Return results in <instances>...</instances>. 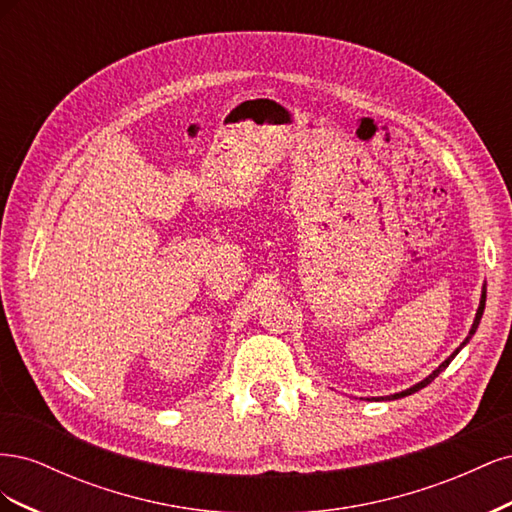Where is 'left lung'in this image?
Returning a JSON list of instances; mask_svg holds the SVG:
<instances>
[{
  "mask_svg": "<svg viewBox=\"0 0 512 512\" xmlns=\"http://www.w3.org/2000/svg\"><path fill=\"white\" fill-rule=\"evenodd\" d=\"M485 301H487V288H485V284H483V292H480V303H478V309H476V316H474V322H472V329H470V333H468V337L466 339H463V342H461V346L451 354V356H448V359L446 361H442L436 369H433L431 371V374L427 376V378H423L421 382H416L414 386H410V389H406V391H399V393H393V395H386V397H371V399H376V401H386V399H401V397H406V395H412V393H416V391H421V389H425V386L427 384H431L433 380H436L440 374H442V371L448 367V365H451V361L455 359V356L459 354V350L463 348V346H466L468 342H470V339H472V335L476 333V329H478V324H480V318H483V312H485Z\"/></svg>",
  "mask_w": 512,
  "mask_h": 512,
  "instance_id": "1",
  "label": "left lung"
}]
</instances>
